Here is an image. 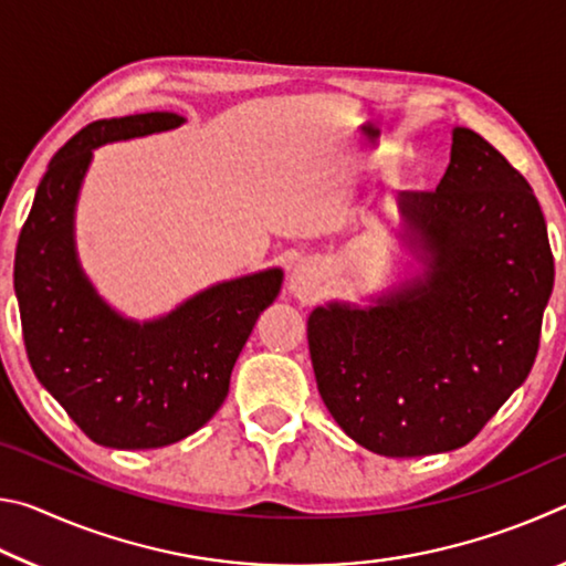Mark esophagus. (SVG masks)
Masks as SVG:
<instances>
[{
  "instance_id": "esophagus-1",
  "label": "esophagus",
  "mask_w": 566,
  "mask_h": 566,
  "mask_svg": "<svg viewBox=\"0 0 566 566\" xmlns=\"http://www.w3.org/2000/svg\"><path fill=\"white\" fill-rule=\"evenodd\" d=\"M319 280H322V270L317 262L312 260L296 262L290 274V292L296 296V300L310 302L319 290Z\"/></svg>"
}]
</instances>
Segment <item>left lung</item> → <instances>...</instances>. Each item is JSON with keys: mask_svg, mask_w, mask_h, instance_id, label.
Listing matches in <instances>:
<instances>
[{"mask_svg": "<svg viewBox=\"0 0 566 566\" xmlns=\"http://www.w3.org/2000/svg\"><path fill=\"white\" fill-rule=\"evenodd\" d=\"M407 280L306 319L319 395L375 454L452 452L524 385L554 286L542 207L490 142L452 129L437 191H399Z\"/></svg>", "mask_w": 566, "mask_h": 566, "instance_id": "8db88e82", "label": "left lung"}]
</instances>
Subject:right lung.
Masks as SVG:
<instances>
[{"label":"right lung","mask_w":566,"mask_h":566,"mask_svg":"<svg viewBox=\"0 0 566 566\" xmlns=\"http://www.w3.org/2000/svg\"><path fill=\"white\" fill-rule=\"evenodd\" d=\"M181 124L175 112H147L74 134L46 167L17 244L14 292L34 375L92 442L112 449L167 447L205 427L284 280L272 266L217 282L137 322L104 302L82 270L74 217L94 149Z\"/></svg>","instance_id":"right-lung-1"}]
</instances>
